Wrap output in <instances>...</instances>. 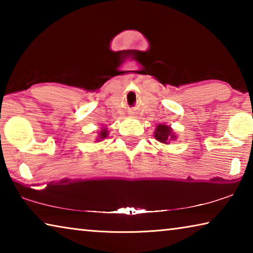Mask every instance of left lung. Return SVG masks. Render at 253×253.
<instances>
[{
  "label": "left lung",
  "mask_w": 253,
  "mask_h": 253,
  "mask_svg": "<svg viewBox=\"0 0 253 253\" xmlns=\"http://www.w3.org/2000/svg\"><path fill=\"white\" fill-rule=\"evenodd\" d=\"M155 138L163 144H169V140L175 139V135L173 134L172 128L166 125H158L156 127V130L154 132Z\"/></svg>",
  "instance_id": "left-lung-1"
}]
</instances>
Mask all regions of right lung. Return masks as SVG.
<instances>
[{"instance_id":"1","label":"right lung","mask_w":253,"mask_h":253,"mask_svg":"<svg viewBox=\"0 0 253 253\" xmlns=\"http://www.w3.org/2000/svg\"><path fill=\"white\" fill-rule=\"evenodd\" d=\"M108 136V130L104 128V129H101L99 132H98V136H97V140H100V139H105L106 137Z\"/></svg>"}]
</instances>
